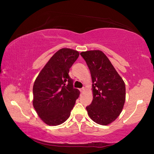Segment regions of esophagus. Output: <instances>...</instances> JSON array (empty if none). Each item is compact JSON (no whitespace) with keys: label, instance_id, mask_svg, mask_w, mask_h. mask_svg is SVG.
Masks as SVG:
<instances>
[{"label":"esophagus","instance_id":"1","mask_svg":"<svg viewBox=\"0 0 154 154\" xmlns=\"http://www.w3.org/2000/svg\"><path fill=\"white\" fill-rule=\"evenodd\" d=\"M79 90H80V92H83V91H84V88H81V89H79Z\"/></svg>","mask_w":154,"mask_h":154}]
</instances>
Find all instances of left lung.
<instances>
[{"mask_svg":"<svg viewBox=\"0 0 154 154\" xmlns=\"http://www.w3.org/2000/svg\"><path fill=\"white\" fill-rule=\"evenodd\" d=\"M86 62L92 80L93 100L86 106L90 118L106 126L118 118L126 100L124 82L102 51L90 50L80 54Z\"/></svg>","mask_w":154,"mask_h":154,"instance_id":"obj_1","label":"left lung"}]
</instances>
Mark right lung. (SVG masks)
Returning <instances> with one entry per match:
<instances>
[{
  "label": "right lung",
  "instance_id": "add662e5",
  "mask_svg": "<svg viewBox=\"0 0 154 154\" xmlns=\"http://www.w3.org/2000/svg\"><path fill=\"white\" fill-rule=\"evenodd\" d=\"M79 56L62 48L49 59L33 85L32 104L38 116L49 126H58L69 118L80 92L73 88L69 69Z\"/></svg>",
  "mask_w": 154,
  "mask_h": 154
}]
</instances>
